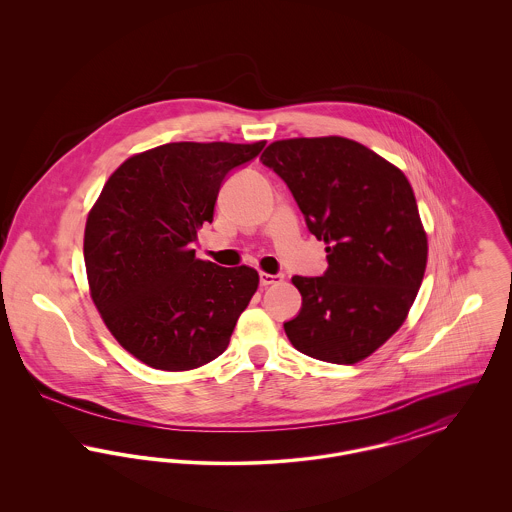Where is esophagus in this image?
Instances as JSON below:
<instances>
[{
    "label": "esophagus",
    "mask_w": 512,
    "mask_h": 512,
    "mask_svg": "<svg viewBox=\"0 0 512 512\" xmlns=\"http://www.w3.org/2000/svg\"><path fill=\"white\" fill-rule=\"evenodd\" d=\"M259 278H261V286H272V284H278L284 280L282 274H268V272H261Z\"/></svg>",
    "instance_id": "obj_1"
}]
</instances>
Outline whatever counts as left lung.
<instances>
[{"label": "left lung", "mask_w": 512, "mask_h": 512, "mask_svg": "<svg viewBox=\"0 0 512 512\" xmlns=\"http://www.w3.org/2000/svg\"><path fill=\"white\" fill-rule=\"evenodd\" d=\"M324 240V276H293L303 297L284 324L313 359L355 365L401 328L428 261V236L401 169L341 136L272 142L261 155Z\"/></svg>", "instance_id": "8db88e82"}]
</instances>
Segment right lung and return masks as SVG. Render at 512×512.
I'll return each mask as SVG.
<instances>
[{
  "label": "right lung",
  "mask_w": 512,
  "mask_h": 512,
  "mask_svg": "<svg viewBox=\"0 0 512 512\" xmlns=\"http://www.w3.org/2000/svg\"><path fill=\"white\" fill-rule=\"evenodd\" d=\"M255 144L174 142L128 157L109 176L84 230V263L107 330L138 361L180 372L211 363L259 288L251 267L195 257L224 176Z\"/></svg>",
  "instance_id": "1"
}]
</instances>
